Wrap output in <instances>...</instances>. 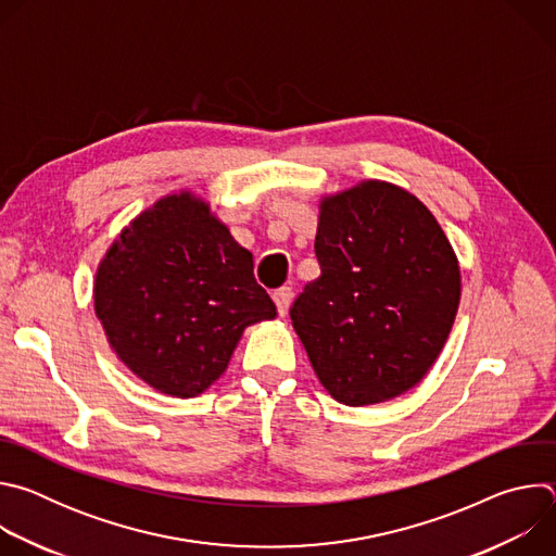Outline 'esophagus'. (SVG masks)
I'll use <instances>...</instances> for the list:
<instances>
[{
  "instance_id": "esophagus-1",
  "label": "esophagus",
  "mask_w": 556,
  "mask_h": 556,
  "mask_svg": "<svg viewBox=\"0 0 556 556\" xmlns=\"http://www.w3.org/2000/svg\"><path fill=\"white\" fill-rule=\"evenodd\" d=\"M273 301H275L279 314H286L288 307H290V301H292V290L286 288V286L279 288V290H275V292H273Z\"/></svg>"
}]
</instances>
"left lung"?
<instances>
[{
	"mask_svg": "<svg viewBox=\"0 0 556 556\" xmlns=\"http://www.w3.org/2000/svg\"><path fill=\"white\" fill-rule=\"evenodd\" d=\"M314 253L321 277L290 307L309 365L334 401L399 399L438 361L459 307L457 255L407 189L363 180L321 195Z\"/></svg>",
	"mask_w": 556,
	"mask_h": 556,
	"instance_id": "left-lung-1",
	"label": "left lung"
}]
</instances>
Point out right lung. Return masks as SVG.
<instances>
[{
  "mask_svg": "<svg viewBox=\"0 0 556 556\" xmlns=\"http://www.w3.org/2000/svg\"><path fill=\"white\" fill-rule=\"evenodd\" d=\"M94 312L118 361L174 399L206 391L244 330L277 316L253 255L189 189L121 230L94 275Z\"/></svg>",
  "mask_w": 556,
  "mask_h": 556,
  "instance_id": "obj_1",
  "label": "right lung"
}]
</instances>
